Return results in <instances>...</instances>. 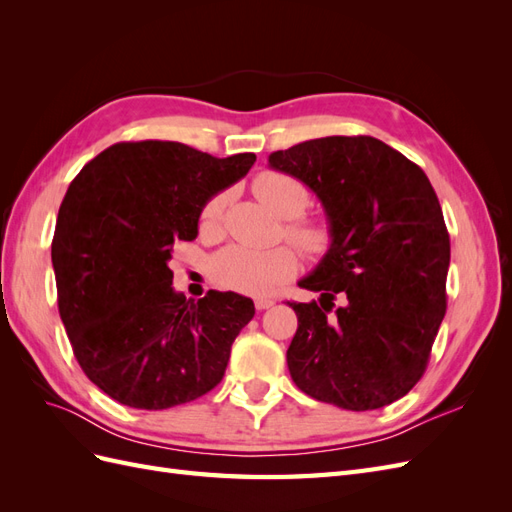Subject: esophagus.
<instances>
[{
  "instance_id": "esophagus-1",
  "label": "esophagus",
  "mask_w": 512,
  "mask_h": 512,
  "mask_svg": "<svg viewBox=\"0 0 512 512\" xmlns=\"http://www.w3.org/2000/svg\"><path fill=\"white\" fill-rule=\"evenodd\" d=\"M254 305H256L258 312H262V309H269V307H273V305H275V301H271V299H256V301H254Z\"/></svg>"
}]
</instances>
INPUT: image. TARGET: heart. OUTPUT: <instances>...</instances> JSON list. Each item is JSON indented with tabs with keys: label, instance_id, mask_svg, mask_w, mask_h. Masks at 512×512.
Returning a JSON list of instances; mask_svg holds the SVG:
<instances>
[{
	"label": "heart",
	"instance_id": "obj_1",
	"mask_svg": "<svg viewBox=\"0 0 512 512\" xmlns=\"http://www.w3.org/2000/svg\"><path fill=\"white\" fill-rule=\"evenodd\" d=\"M254 194L271 213L282 220H294L307 209L309 192L305 185L284 173H262L254 181ZM226 194H215L200 211V230L215 232L220 228L226 207ZM286 235L297 243L305 254L320 256L329 250L331 230L322 222H290ZM297 256L288 247L256 252L250 247L232 245L211 258V280L228 290H237L252 297L269 294L275 286L288 282L297 273Z\"/></svg>",
	"mask_w": 512,
	"mask_h": 512
}]
</instances>
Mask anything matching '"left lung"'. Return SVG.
I'll list each match as a JSON object with an SVG mask.
<instances>
[{"mask_svg": "<svg viewBox=\"0 0 512 512\" xmlns=\"http://www.w3.org/2000/svg\"><path fill=\"white\" fill-rule=\"evenodd\" d=\"M269 166L318 196L331 230L299 282L320 299L288 303L299 318L286 352L294 384L344 410L393 404L421 380L446 312L451 241L436 192L374 136L314 138L273 151Z\"/></svg>", "mask_w": 512, "mask_h": 512, "instance_id": "8db88e82", "label": "left lung"}]
</instances>
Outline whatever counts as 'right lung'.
I'll use <instances>...</instances> for the list:
<instances>
[{"label": "right lung", "instance_id": "obj_1", "mask_svg": "<svg viewBox=\"0 0 512 512\" xmlns=\"http://www.w3.org/2000/svg\"><path fill=\"white\" fill-rule=\"evenodd\" d=\"M254 162L117 143L70 183L51 245L59 316L87 378L119 404L166 410L220 384L254 301L218 290L185 299L168 260L177 241L196 239L207 200Z\"/></svg>", "mask_w": 512, "mask_h": 512}]
</instances>
